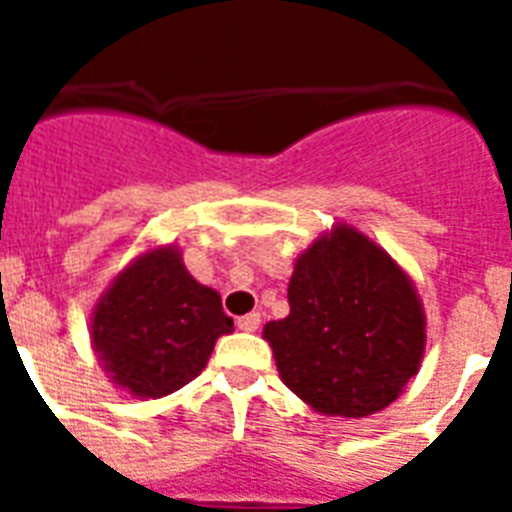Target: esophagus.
<instances>
[{"label":"esophagus","instance_id":"obj_1","mask_svg":"<svg viewBox=\"0 0 512 512\" xmlns=\"http://www.w3.org/2000/svg\"><path fill=\"white\" fill-rule=\"evenodd\" d=\"M236 327L244 329V332H255V329H260V313H247V316H239V319H236Z\"/></svg>","mask_w":512,"mask_h":512}]
</instances>
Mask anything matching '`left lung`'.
<instances>
[{"label":"left lung","instance_id":"obj_1","mask_svg":"<svg viewBox=\"0 0 512 512\" xmlns=\"http://www.w3.org/2000/svg\"><path fill=\"white\" fill-rule=\"evenodd\" d=\"M289 308L263 337L281 380L316 412H380L420 369L425 316L412 281L353 228H337L297 260Z\"/></svg>","mask_w":512,"mask_h":512}]
</instances>
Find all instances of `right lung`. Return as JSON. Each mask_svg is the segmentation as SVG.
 <instances>
[{
  "label": "right lung",
  "mask_w": 512,
  "mask_h": 512,
  "mask_svg": "<svg viewBox=\"0 0 512 512\" xmlns=\"http://www.w3.org/2000/svg\"><path fill=\"white\" fill-rule=\"evenodd\" d=\"M233 329L215 289L201 287L175 249H156L114 281L92 319V342L119 385L140 398L167 396L207 366Z\"/></svg>",
  "instance_id": "1"
}]
</instances>
